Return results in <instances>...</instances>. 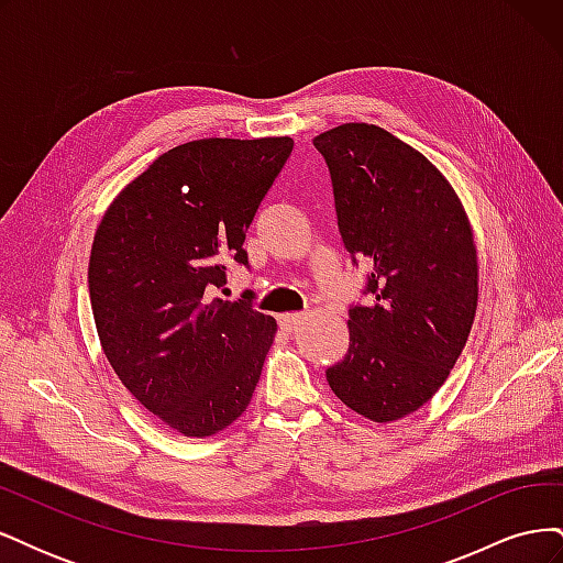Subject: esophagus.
Returning <instances> with one entry per match:
<instances>
[{
  "instance_id": "1",
  "label": "esophagus",
  "mask_w": 563,
  "mask_h": 563,
  "mask_svg": "<svg viewBox=\"0 0 563 563\" xmlns=\"http://www.w3.org/2000/svg\"><path fill=\"white\" fill-rule=\"evenodd\" d=\"M305 319H308V317H305L302 312H288V314L279 317V323L286 331H298L305 323Z\"/></svg>"
}]
</instances>
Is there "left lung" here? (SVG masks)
Here are the masks:
<instances>
[{"label":"left lung","instance_id":"obj_1","mask_svg":"<svg viewBox=\"0 0 563 563\" xmlns=\"http://www.w3.org/2000/svg\"><path fill=\"white\" fill-rule=\"evenodd\" d=\"M329 164L338 228L371 267V308L350 310V347L327 380L373 422L411 416L446 383L479 300L470 218L444 174L397 135L364 122L314 135Z\"/></svg>","mask_w":563,"mask_h":563}]
</instances>
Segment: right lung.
Instances as JSON below:
<instances>
[{
    "label": "right lung",
    "mask_w": 563,
    "mask_h": 563,
    "mask_svg": "<svg viewBox=\"0 0 563 563\" xmlns=\"http://www.w3.org/2000/svg\"><path fill=\"white\" fill-rule=\"evenodd\" d=\"M294 150L288 135L201 139L164 152L96 230L89 296L110 366L166 428L211 437L240 418L277 321L213 298L220 261L246 265V230Z\"/></svg>",
    "instance_id": "right-lung-1"
}]
</instances>
